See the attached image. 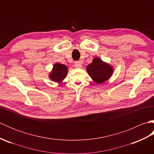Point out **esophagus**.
Segmentation results:
<instances>
[{
  "instance_id": "34e87169",
  "label": "esophagus",
  "mask_w": 154,
  "mask_h": 154,
  "mask_svg": "<svg viewBox=\"0 0 154 154\" xmlns=\"http://www.w3.org/2000/svg\"><path fill=\"white\" fill-rule=\"evenodd\" d=\"M81 66H82V65H81V62H79V61H75V67L80 68V67H81Z\"/></svg>"
}]
</instances>
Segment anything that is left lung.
Here are the masks:
<instances>
[{
    "instance_id": "left-lung-1",
    "label": "left lung",
    "mask_w": 154,
    "mask_h": 154,
    "mask_svg": "<svg viewBox=\"0 0 154 154\" xmlns=\"http://www.w3.org/2000/svg\"><path fill=\"white\" fill-rule=\"evenodd\" d=\"M87 71L97 84H100L109 79L112 73V68L97 57L87 65Z\"/></svg>"
}]
</instances>
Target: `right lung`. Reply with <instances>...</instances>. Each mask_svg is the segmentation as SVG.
<instances>
[{
  "label": "right lung",
  "instance_id": "obj_1",
  "mask_svg": "<svg viewBox=\"0 0 154 154\" xmlns=\"http://www.w3.org/2000/svg\"><path fill=\"white\" fill-rule=\"evenodd\" d=\"M67 67L65 65L56 63L54 65L53 71L50 73V79L55 82H60L66 77Z\"/></svg>",
  "mask_w": 154,
  "mask_h": 154
}]
</instances>
